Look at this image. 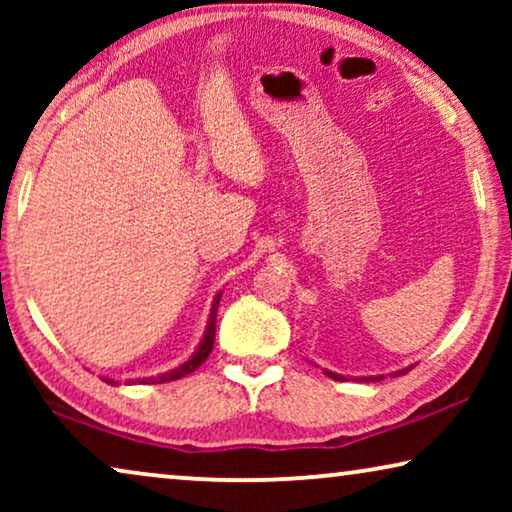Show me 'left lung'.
<instances>
[{"label": "left lung", "mask_w": 512, "mask_h": 512, "mask_svg": "<svg viewBox=\"0 0 512 512\" xmlns=\"http://www.w3.org/2000/svg\"><path fill=\"white\" fill-rule=\"evenodd\" d=\"M410 368H405V370H398V375H403V373H408ZM326 375L331 377V380H347L345 375H338V373H331V370H326ZM377 380H382V377H363V382H377Z\"/></svg>", "instance_id": "1"}]
</instances>
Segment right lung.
<instances>
[{
	"label": "right lung",
	"instance_id": "1",
	"mask_svg": "<svg viewBox=\"0 0 512 512\" xmlns=\"http://www.w3.org/2000/svg\"><path fill=\"white\" fill-rule=\"evenodd\" d=\"M219 300H221V293L214 298V305H212V314H209V324H207V331H205V338H202L198 352H195L191 359H188L184 366L170 370V373H163L158 377H149V380H142V384H156V382H172V380H179V377H184L188 373H193L195 368H200L205 359L212 352L214 347V333H216V310H219ZM104 382L109 384H116L114 380H109V377H104Z\"/></svg>",
	"mask_w": 512,
	"mask_h": 512
}]
</instances>
